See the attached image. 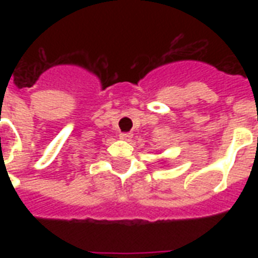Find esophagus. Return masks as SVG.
I'll use <instances>...</instances> for the list:
<instances>
[{
    "mask_svg": "<svg viewBox=\"0 0 258 258\" xmlns=\"http://www.w3.org/2000/svg\"><path fill=\"white\" fill-rule=\"evenodd\" d=\"M119 138H120V139H123V141H128L130 138H133V134H130V133H121L120 135H119Z\"/></svg>",
    "mask_w": 258,
    "mask_h": 258,
    "instance_id": "34e87169",
    "label": "esophagus"
}]
</instances>
